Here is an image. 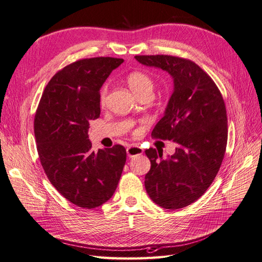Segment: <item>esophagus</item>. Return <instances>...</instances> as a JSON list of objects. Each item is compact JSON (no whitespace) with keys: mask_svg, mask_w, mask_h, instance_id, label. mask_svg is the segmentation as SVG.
Returning <instances> with one entry per match:
<instances>
[{"mask_svg":"<svg viewBox=\"0 0 262 262\" xmlns=\"http://www.w3.org/2000/svg\"><path fill=\"white\" fill-rule=\"evenodd\" d=\"M142 153H143V149H142L139 145L137 144H133V145H130L126 147V154H128V156L131 158V157H134V156H138V155H141Z\"/></svg>","mask_w":262,"mask_h":262,"instance_id":"1","label":"esophagus"}]
</instances>
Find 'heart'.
I'll list each match as a JSON object with an SVG mask.
<instances>
[{"instance_id": "obj_1", "label": "heart", "mask_w": 262, "mask_h": 262, "mask_svg": "<svg viewBox=\"0 0 262 262\" xmlns=\"http://www.w3.org/2000/svg\"><path fill=\"white\" fill-rule=\"evenodd\" d=\"M126 83L132 90V92L137 95L138 97L142 96L144 94H152L154 82L153 78L147 73L142 72V71H133V72L126 75ZM108 96V83L104 84L100 90L99 100L100 104L104 105Z\"/></svg>"}]
</instances>
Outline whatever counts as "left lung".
Listing matches in <instances>:
<instances>
[{
	"mask_svg": "<svg viewBox=\"0 0 262 262\" xmlns=\"http://www.w3.org/2000/svg\"><path fill=\"white\" fill-rule=\"evenodd\" d=\"M173 78V92L152 138L177 144L168 160L155 148L145 150L150 169L146 192L164 209L176 210L193 203L207 191L223 162L227 144V115L223 96L208 73L191 60L173 55H136Z\"/></svg>",
	"mask_w": 262,
	"mask_h": 262,
	"instance_id": "8db88e82",
	"label": "left lung"
}]
</instances>
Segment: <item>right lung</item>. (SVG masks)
<instances>
[{
  "mask_svg": "<svg viewBox=\"0 0 262 262\" xmlns=\"http://www.w3.org/2000/svg\"><path fill=\"white\" fill-rule=\"evenodd\" d=\"M123 59L77 60L58 71L42 93L34 132L42 168L59 193L77 207L97 208L115 193L126 160L116 144L92 150L87 132L100 116L99 90Z\"/></svg>",
  "mask_w": 262,
  "mask_h": 262,
  "instance_id": "obj_1",
  "label": "right lung"
}]
</instances>
